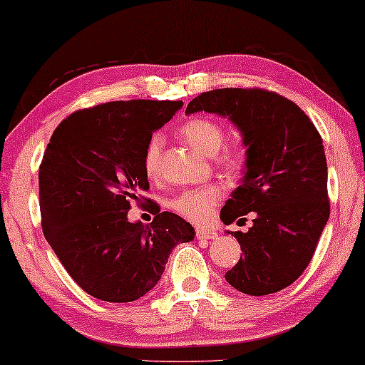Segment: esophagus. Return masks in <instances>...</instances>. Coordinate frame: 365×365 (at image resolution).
Segmentation results:
<instances>
[{
    "label": "esophagus",
    "mask_w": 365,
    "mask_h": 365,
    "mask_svg": "<svg viewBox=\"0 0 365 365\" xmlns=\"http://www.w3.org/2000/svg\"><path fill=\"white\" fill-rule=\"evenodd\" d=\"M216 231H212V229H202V227H197L196 229V237L197 239H209V241H211V239H216Z\"/></svg>",
    "instance_id": "esophagus-1"
}]
</instances>
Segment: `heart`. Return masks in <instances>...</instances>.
<instances>
[{
    "mask_svg": "<svg viewBox=\"0 0 365 365\" xmlns=\"http://www.w3.org/2000/svg\"><path fill=\"white\" fill-rule=\"evenodd\" d=\"M179 136L192 146L204 156H212L217 168L224 173L236 176L241 174L246 168V153L239 146H224V128L212 118L194 116L182 123L178 129ZM163 136L154 134L144 149V171L149 178H156L161 168V154H163ZM222 151L219 152L218 149ZM222 187L219 184H209V186L189 189L176 196L171 201V207L179 216L189 219L194 222H202L211 216L212 209L222 197Z\"/></svg>",
    "mask_w": 365,
    "mask_h": 365,
    "instance_id": "1",
    "label": "heart"
}]
</instances>
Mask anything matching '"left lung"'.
I'll use <instances>...</instances> for the list:
<instances>
[{
  "label": "left lung",
  "mask_w": 365,
  "mask_h": 365,
  "mask_svg": "<svg viewBox=\"0 0 365 365\" xmlns=\"http://www.w3.org/2000/svg\"><path fill=\"white\" fill-rule=\"evenodd\" d=\"M197 111L231 119L247 148L242 182L221 219L252 212V227L231 232L242 254L224 277L249 296L282 291L306 271L331 214L321 134L296 103L261 88L202 93L186 108Z\"/></svg>",
  "instance_id": "obj_1"
}]
</instances>
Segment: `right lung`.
Listing matches in <instances>:
<instances>
[{
  "label": "right lung",
  "instance_id": "1",
  "mask_svg": "<svg viewBox=\"0 0 365 365\" xmlns=\"http://www.w3.org/2000/svg\"><path fill=\"white\" fill-rule=\"evenodd\" d=\"M182 101L131 99L79 109L54 129L39 166L41 226L73 281L106 302H131L156 286L169 254L194 229L156 202L151 225L129 223L149 203L144 149Z\"/></svg>",
  "mask_w": 365,
  "mask_h": 365
}]
</instances>
